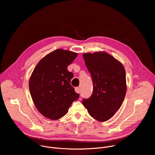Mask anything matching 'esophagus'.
I'll return each mask as SVG.
<instances>
[{
  "label": "esophagus",
  "instance_id": "esophagus-1",
  "mask_svg": "<svg viewBox=\"0 0 155 155\" xmlns=\"http://www.w3.org/2000/svg\"><path fill=\"white\" fill-rule=\"evenodd\" d=\"M75 91H76L77 93H80V88L78 87H75Z\"/></svg>",
  "mask_w": 155,
  "mask_h": 155
}]
</instances>
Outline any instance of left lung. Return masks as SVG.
<instances>
[{"label":"left lung","mask_w":155,"mask_h":155,"mask_svg":"<svg viewBox=\"0 0 155 155\" xmlns=\"http://www.w3.org/2000/svg\"><path fill=\"white\" fill-rule=\"evenodd\" d=\"M86 66L91 75L93 91L82 104L90 115L99 122L108 120L120 109L126 91L124 66L105 52L84 53Z\"/></svg>","instance_id":"left-lung-1"}]
</instances>
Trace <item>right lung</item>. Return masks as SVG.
I'll use <instances>...</instances> for the list:
<instances>
[{"label": "right lung", "mask_w": 155, "mask_h": 155, "mask_svg": "<svg viewBox=\"0 0 155 155\" xmlns=\"http://www.w3.org/2000/svg\"><path fill=\"white\" fill-rule=\"evenodd\" d=\"M77 56L74 52L58 49L45 56L34 69L30 92L35 107L45 117L61 118L79 98L70 84L74 74L67 69Z\"/></svg>", "instance_id": "right-lung-1"}]
</instances>
